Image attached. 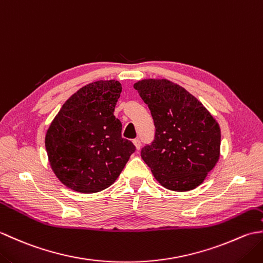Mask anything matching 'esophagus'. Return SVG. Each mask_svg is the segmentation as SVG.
<instances>
[{"label": "esophagus", "mask_w": 263, "mask_h": 263, "mask_svg": "<svg viewBox=\"0 0 263 263\" xmlns=\"http://www.w3.org/2000/svg\"><path fill=\"white\" fill-rule=\"evenodd\" d=\"M132 142H133V144H135V146H136V149H137V150H140L141 142H140V140H139V139H135V140H133Z\"/></svg>", "instance_id": "34e87169"}]
</instances>
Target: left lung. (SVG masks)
<instances>
[{
    "label": "left lung",
    "mask_w": 263,
    "mask_h": 263,
    "mask_svg": "<svg viewBox=\"0 0 263 263\" xmlns=\"http://www.w3.org/2000/svg\"><path fill=\"white\" fill-rule=\"evenodd\" d=\"M136 90L152 111L155 140L141 157L156 180L172 191L199 186L220 156V127L202 103L167 79H143Z\"/></svg>",
    "instance_id": "1"
}]
</instances>
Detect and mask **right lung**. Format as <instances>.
<instances>
[{
	"label": "right lung",
	"mask_w": 263,
	"mask_h": 263,
	"mask_svg": "<svg viewBox=\"0 0 263 263\" xmlns=\"http://www.w3.org/2000/svg\"><path fill=\"white\" fill-rule=\"evenodd\" d=\"M122 86L98 80L66 100L46 132L49 165L66 187L80 193L107 189L120 176L136 147L123 139L114 116Z\"/></svg>",
	"instance_id": "1"
}]
</instances>
